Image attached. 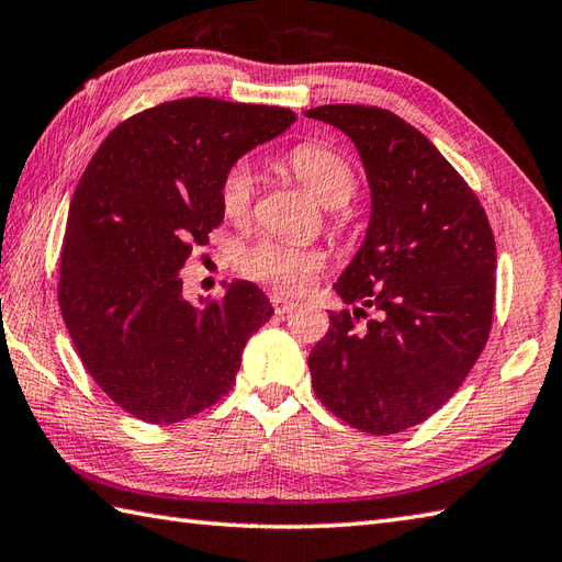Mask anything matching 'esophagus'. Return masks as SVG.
<instances>
[{
	"mask_svg": "<svg viewBox=\"0 0 562 562\" xmlns=\"http://www.w3.org/2000/svg\"><path fill=\"white\" fill-rule=\"evenodd\" d=\"M270 302H272V308H276V313H280V316H282V313H290L292 308H296L294 302H290V299H284L280 294H272Z\"/></svg>",
	"mask_w": 562,
	"mask_h": 562,
	"instance_id": "obj_1",
	"label": "esophagus"
}]
</instances>
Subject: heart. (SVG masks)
<instances>
[{"label": "heart", "mask_w": 562, "mask_h": 562, "mask_svg": "<svg viewBox=\"0 0 562 562\" xmlns=\"http://www.w3.org/2000/svg\"><path fill=\"white\" fill-rule=\"evenodd\" d=\"M282 167L323 207H340L357 191L355 167L349 165L342 153L323 146V143H302V146L292 148L284 155ZM254 193L256 177L251 167L246 162L232 165L220 187L222 213L234 225H241L251 215ZM237 263L244 276L278 286L282 292H299L316 276L323 258L316 251L302 249V246L278 239H258L239 251Z\"/></svg>", "instance_id": "b5f03b06"}]
</instances>
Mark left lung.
<instances>
[{
    "label": "left lung",
    "instance_id": "left-lung-1",
    "mask_svg": "<svg viewBox=\"0 0 562 562\" xmlns=\"http://www.w3.org/2000/svg\"><path fill=\"white\" fill-rule=\"evenodd\" d=\"M340 128L361 155L371 220L311 349L316 397L363 434L390 436L446 404L484 351L495 296V241L476 193L419 128L363 104L304 112ZM376 316L359 331L356 321Z\"/></svg>",
    "mask_w": 562,
    "mask_h": 562
}]
</instances>
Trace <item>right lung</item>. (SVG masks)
<instances>
[{"mask_svg": "<svg viewBox=\"0 0 562 562\" xmlns=\"http://www.w3.org/2000/svg\"><path fill=\"white\" fill-rule=\"evenodd\" d=\"M294 122L268 104L172 100L128 116L88 162L69 205L59 308L88 373L136 419L177 424L213 407L270 321L254 282L193 306L179 270L225 217L229 167Z\"/></svg>", "mask_w": 562, "mask_h": 562, "instance_id": "add662e5", "label": "right lung"}]
</instances>
